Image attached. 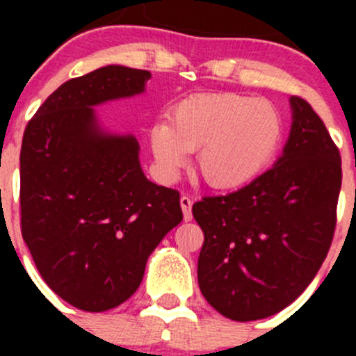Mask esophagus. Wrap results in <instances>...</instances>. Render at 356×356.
I'll list each match as a JSON object with an SVG mask.
<instances>
[{
  "label": "esophagus",
  "mask_w": 356,
  "mask_h": 356,
  "mask_svg": "<svg viewBox=\"0 0 356 356\" xmlns=\"http://www.w3.org/2000/svg\"><path fill=\"white\" fill-rule=\"evenodd\" d=\"M191 207H193V200L189 198V196L182 195L181 196V208H182V213H184V220L186 222H189L193 218Z\"/></svg>",
  "instance_id": "1"
}]
</instances>
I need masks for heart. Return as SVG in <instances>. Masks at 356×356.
Returning a JSON list of instances; mask_svg holds the SVG:
<instances>
[{"instance_id":"obj_1","label":"heart","mask_w":356,"mask_h":356,"mask_svg":"<svg viewBox=\"0 0 356 356\" xmlns=\"http://www.w3.org/2000/svg\"><path fill=\"white\" fill-rule=\"evenodd\" d=\"M284 120L268 99L236 92H200L172 106L149 127L158 174L172 179L196 152V172L210 188L238 189L253 181L279 149Z\"/></svg>"}]
</instances>
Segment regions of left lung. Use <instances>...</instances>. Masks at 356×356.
Listing matches in <instances>:
<instances>
[{"mask_svg":"<svg viewBox=\"0 0 356 356\" xmlns=\"http://www.w3.org/2000/svg\"><path fill=\"white\" fill-rule=\"evenodd\" d=\"M293 125L282 156L224 196H203L193 215L204 234L198 282L224 317H270L310 284L331 248L341 155L322 118L291 98Z\"/></svg>","mask_w":356,"mask_h":356,"instance_id":"left-lung-1","label":"left lung"}]
</instances>
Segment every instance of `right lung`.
<instances>
[{
	"mask_svg": "<svg viewBox=\"0 0 356 356\" xmlns=\"http://www.w3.org/2000/svg\"><path fill=\"white\" fill-rule=\"evenodd\" d=\"M148 70L102 67L60 86L25 127L20 227L39 274L86 312L118 307L181 224L179 191L153 184L132 136L103 134L92 106L145 91Z\"/></svg>",
	"mask_w": 356,
	"mask_h": 356,
	"instance_id": "add662e5",
	"label": "right lung"
}]
</instances>
